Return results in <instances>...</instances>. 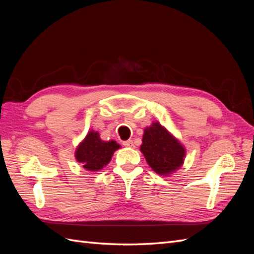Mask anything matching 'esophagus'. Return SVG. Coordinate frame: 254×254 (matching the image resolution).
Returning <instances> with one entry per match:
<instances>
[{"label":"esophagus","instance_id":"34e87169","mask_svg":"<svg viewBox=\"0 0 254 254\" xmlns=\"http://www.w3.org/2000/svg\"><path fill=\"white\" fill-rule=\"evenodd\" d=\"M123 145H124L125 147H132L133 142H132V140H128V141L123 142Z\"/></svg>","mask_w":254,"mask_h":254}]
</instances>
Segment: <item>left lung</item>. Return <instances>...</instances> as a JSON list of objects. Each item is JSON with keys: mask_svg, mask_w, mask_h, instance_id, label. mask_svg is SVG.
I'll list each match as a JSON object with an SVG mask.
<instances>
[{"mask_svg": "<svg viewBox=\"0 0 254 254\" xmlns=\"http://www.w3.org/2000/svg\"><path fill=\"white\" fill-rule=\"evenodd\" d=\"M142 142L140 149L156 173L167 175L182 165L186 150L158 122L144 130Z\"/></svg>", "mask_w": 254, "mask_h": 254, "instance_id": "1", "label": "left lung"}]
</instances>
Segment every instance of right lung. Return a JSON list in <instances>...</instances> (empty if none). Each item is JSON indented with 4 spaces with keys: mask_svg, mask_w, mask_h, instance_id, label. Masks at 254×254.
Masks as SVG:
<instances>
[{
    "mask_svg": "<svg viewBox=\"0 0 254 254\" xmlns=\"http://www.w3.org/2000/svg\"><path fill=\"white\" fill-rule=\"evenodd\" d=\"M118 148L120 145L117 142H104L99 139V134L92 130L76 150V159L86 170L96 172L110 162L113 152Z\"/></svg>",
    "mask_w": 254,
    "mask_h": 254,
    "instance_id": "1",
    "label": "right lung"
}]
</instances>
